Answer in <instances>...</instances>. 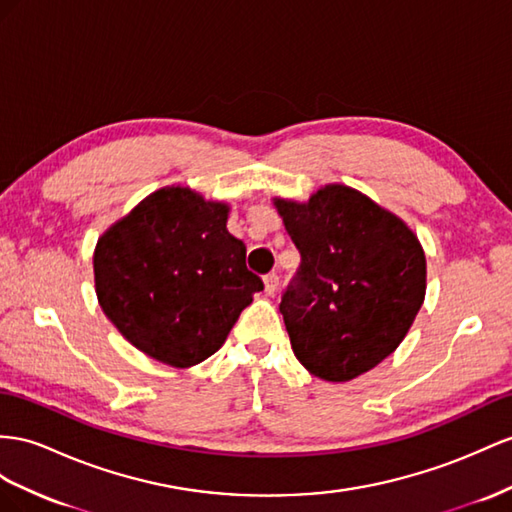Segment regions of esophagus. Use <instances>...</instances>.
Listing matches in <instances>:
<instances>
[{
    "instance_id": "obj_1",
    "label": "esophagus",
    "mask_w": 512,
    "mask_h": 512,
    "mask_svg": "<svg viewBox=\"0 0 512 512\" xmlns=\"http://www.w3.org/2000/svg\"><path fill=\"white\" fill-rule=\"evenodd\" d=\"M264 285H266V294H274L277 292V287H279V274L277 272H268L266 277H264Z\"/></svg>"
}]
</instances>
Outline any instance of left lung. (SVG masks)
I'll use <instances>...</instances> for the list:
<instances>
[{
    "label": "left lung",
    "mask_w": 512,
    "mask_h": 512,
    "mask_svg": "<svg viewBox=\"0 0 512 512\" xmlns=\"http://www.w3.org/2000/svg\"><path fill=\"white\" fill-rule=\"evenodd\" d=\"M277 207L300 253L279 305L296 359L333 383L376 368L424 303L426 257L413 231L346 186Z\"/></svg>",
    "instance_id": "obj_1"
}]
</instances>
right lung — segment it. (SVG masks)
Listing matches in <instances>:
<instances>
[{
    "label": "right lung",
    "mask_w": 512,
    "mask_h": 512,
    "mask_svg": "<svg viewBox=\"0 0 512 512\" xmlns=\"http://www.w3.org/2000/svg\"><path fill=\"white\" fill-rule=\"evenodd\" d=\"M95 285L127 342L175 368L212 357L264 290L244 242L227 231V205L188 188L153 192L103 233Z\"/></svg>",
    "instance_id": "1"
}]
</instances>
